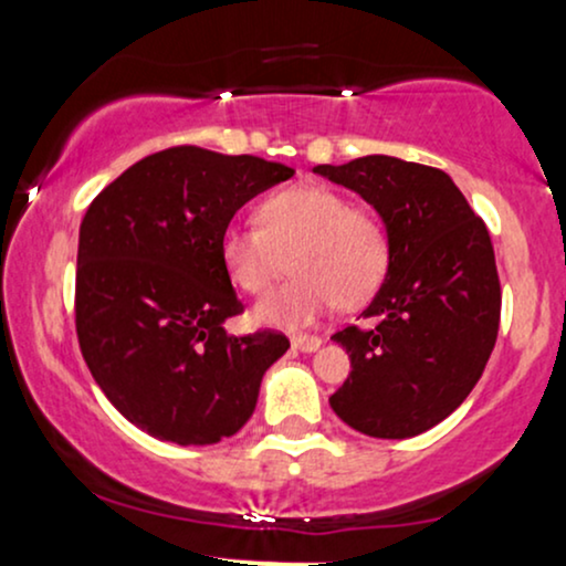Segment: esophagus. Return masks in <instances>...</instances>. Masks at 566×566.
<instances>
[{
    "mask_svg": "<svg viewBox=\"0 0 566 566\" xmlns=\"http://www.w3.org/2000/svg\"><path fill=\"white\" fill-rule=\"evenodd\" d=\"M319 346H322V337H316V335H295V337H292V348L305 350V354H311V350H316Z\"/></svg>",
    "mask_w": 566,
    "mask_h": 566,
    "instance_id": "obj_1",
    "label": "esophagus"
}]
</instances>
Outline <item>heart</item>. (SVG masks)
<instances>
[{"label": "heart", "mask_w": 566, "mask_h": 566, "mask_svg": "<svg viewBox=\"0 0 566 566\" xmlns=\"http://www.w3.org/2000/svg\"><path fill=\"white\" fill-rule=\"evenodd\" d=\"M261 226H229L220 237L226 274L247 295H263L287 265L295 276L252 311L258 324L303 327L337 301L356 308L378 292L391 265V239L373 207L340 191L301 184L271 193Z\"/></svg>", "instance_id": "obj_1"}]
</instances>
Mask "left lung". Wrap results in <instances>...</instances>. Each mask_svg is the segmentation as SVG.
Listing matches in <instances>:
<instances>
[{"label":"left lung","mask_w":566,"mask_h":566,"mask_svg":"<svg viewBox=\"0 0 566 566\" xmlns=\"http://www.w3.org/2000/svg\"><path fill=\"white\" fill-rule=\"evenodd\" d=\"M314 172L369 201L391 239L386 282L361 311L369 327L333 335L350 373L329 405L367 437H418L463 405L495 348L500 279L490 231L437 167L373 154Z\"/></svg>","instance_id":"obj_1"}]
</instances>
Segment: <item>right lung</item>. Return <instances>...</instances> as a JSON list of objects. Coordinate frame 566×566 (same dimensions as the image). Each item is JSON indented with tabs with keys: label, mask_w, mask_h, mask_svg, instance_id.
<instances>
[{
	"label": "right lung",
	"mask_w": 566,
	"mask_h": 566,
	"mask_svg": "<svg viewBox=\"0 0 566 566\" xmlns=\"http://www.w3.org/2000/svg\"><path fill=\"white\" fill-rule=\"evenodd\" d=\"M295 170L261 157L172 146L135 161L87 207L76 255V337L122 415L180 447L233 437L255 412L263 373L290 340L229 335L244 305L220 237L244 201Z\"/></svg>",
	"instance_id": "obj_1"
}]
</instances>
